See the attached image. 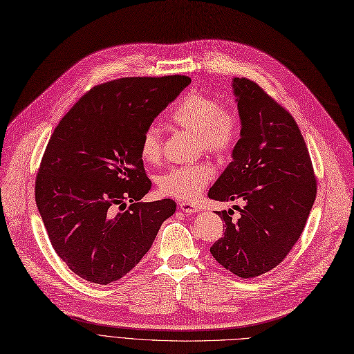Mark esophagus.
Returning <instances> with one entry per match:
<instances>
[{"label":"esophagus","instance_id":"1","mask_svg":"<svg viewBox=\"0 0 354 354\" xmlns=\"http://www.w3.org/2000/svg\"><path fill=\"white\" fill-rule=\"evenodd\" d=\"M179 208L185 213H195L198 212V207L192 203H179Z\"/></svg>","mask_w":354,"mask_h":354}]
</instances>
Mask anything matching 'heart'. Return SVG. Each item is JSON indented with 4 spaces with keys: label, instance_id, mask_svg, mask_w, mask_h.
<instances>
[{
    "label": "heart",
    "instance_id": "obj_1",
    "mask_svg": "<svg viewBox=\"0 0 354 354\" xmlns=\"http://www.w3.org/2000/svg\"><path fill=\"white\" fill-rule=\"evenodd\" d=\"M169 121L172 125L197 134L198 146L217 157L229 156L241 137V116L236 111L223 108L221 103L204 93H188L182 97ZM140 156L144 163L156 165L162 159L159 129L154 125L144 131L140 140ZM214 169L200 162L169 169L157 179V187L165 195L178 200H192L212 182Z\"/></svg>",
    "mask_w": 354,
    "mask_h": 354
}]
</instances>
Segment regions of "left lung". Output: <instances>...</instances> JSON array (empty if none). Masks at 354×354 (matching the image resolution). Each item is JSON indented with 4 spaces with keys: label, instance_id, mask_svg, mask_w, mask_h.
<instances>
[{
    "label": "left lung",
    "instance_id": "left-lung-1",
    "mask_svg": "<svg viewBox=\"0 0 354 354\" xmlns=\"http://www.w3.org/2000/svg\"><path fill=\"white\" fill-rule=\"evenodd\" d=\"M233 88L241 138L208 198L245 205H236V221L232 210L217 212L226 229L210 252L234 276L254 279L276 268L300 238L317 197V178L290 112L250 78H234Z\"/></svg>",
    "mask_w": 354,
    "mask_h": 354
}]
</instances>
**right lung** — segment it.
I'll list each match as a JSON object with an SVG mask.
<instances>
[{"label":"right lung","mask_w":354,"mask_h":354,"mask_svg":"<svg viewBox=\"0 0 354 354\" xmlns=\"http://www.w3.org/2000/svg\"><path fill=\"white\" fill-rule=\"evenodd\" d=\"M189 83L187 75H165L97 84L52 133L35 198L52 246L78 277L96 284L122 279L175 213L170 198L138 203L151 188L140 140Z\"/></svg>","instance_id":"right-lung-1"}]
</instances>
